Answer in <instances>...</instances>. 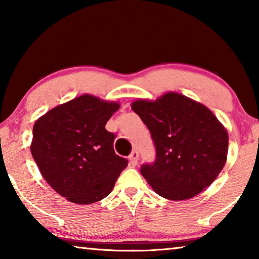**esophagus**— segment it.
Wrapping results in <instances>:
<instances>
[{
    "mask_svg": "<svg viewBox=\"0 0 259 259\" xmlns=\"http://www.w3.org/2000/svg\"><path fill=\"white\" fill-rule=\"evenodd\" d=\"M129 160L130 163L133 165H137L138 164V160H139V153L137 150H133V152L130 153L129 155Z\"/></svg>",
    "mask_w": 259,
    "mask_h": 259,
    "instance_id": "esophagus-1",
    "label": "esophagus"
}]
</instances>
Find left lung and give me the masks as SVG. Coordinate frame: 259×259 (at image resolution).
<instances>
[{
	"label": "left lung",
	"instance_id": "left-lung-1",
	"mask_svg": "<svg viewBox=\"0 0 259 259\" xmlns=\"http://www.w3.org/2000/svg\"><path fill=\"white\" fill-rule=\"evenodd\" d=\"M131 108L154 140L155 162L140 172L156 194L187 200L214 182L226 163L229 134L207 106L170 91L135 100Z\"/></svg>",
	"mask_w": 259,
	"mask_h": 259
}]
</instances>
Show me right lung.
I'll list each match as a JSON object with an SVG mask.
<instances>
[{
  "label": "right lung",
  "mask_w": 259,
  "mask_h": 259,
  "mask_svg": "<svg viewBox=\"0 0 259 259\" xmlns=\"http://www.w3.org/2000/svg\"><path fill=\"white\" fill-rule=\"evenodd\" d=\"M120 103L84 94L51 108L33 126L30 152L42 177L65 199L91 204L112 192L128 160L105 129Z\"/></svg>",
  "instance_id": "add662e5"
}]
</instances>
